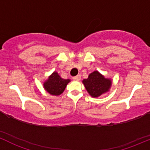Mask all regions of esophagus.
I'll use <instances>...</instances> for the list:
<instances>
[{
    "mask_svg": "<svg viewBox=\"0 0 150 150\" xmlns=\"http://www.w3.org/2000/svg\"><path fill=\"white\" fill-rule=\"evenodd\" d=\"M72 79H73L74 80H80V79H81V76H80V75H77V76H75L72 78Z\"/></svg>",
    "mask_w": 150,
    "mask_h": 150,
    "instance_id": "obj_1",
    "label": "esophagus"
}]
</instances>
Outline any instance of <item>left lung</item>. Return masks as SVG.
<instances>
[{
    "label": "left lung",
    "mask_w": 150,
    "mask_h": 150,
    "mask_svg": "<svg viewBox=\"0 0 150 150\" xmlns=\"http://www.w3.org/2000/svg\"><path fill=\"white\" fill-rule=\"evenodd\" d=\"M83 83L88 93L92 97L97 98L109 91L112 82L98 71H94L88 75L87 79L83 80Z\"/></svg>",
    "instance_id": "8db88e82"
}]
</instances>
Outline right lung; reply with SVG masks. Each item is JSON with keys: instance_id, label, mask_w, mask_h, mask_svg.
I'll return each mask as SVG.
<instances>
[{"instance_id": "obj_1", "label": "right lung", "mask_w": 150, "mask_h": 150, "mask_svg": "<svg viewBox=\"0 0 150 150\" xmlns=\"http://www.w3.org/2000/svg\"><path fill=\"white\" fill-rule=\"evenodd\" d=\"M70 82V79H63L57 72H54L44 83V88L51 95L59 96L64 92Z\"/></svg>"}]
</instances>
